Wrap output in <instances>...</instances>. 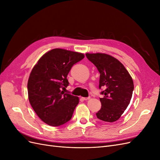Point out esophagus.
I'll return each instance as SVG.
<instances>
[{"instance_id": "34e87169", "label": "esophagus", "mask_w": 160, "mask_h": 160, "mask_svg": "<svg viewBox=\"0 0 160 160\" xmlns=\"http://www.w3.org/2000/svg\"><path fill=\"white\" fill-rule=\"evenodd\" d=\"M90 97H88V98H81V99H83V100H85V101H87V100H89V99H90Z\"/></svg>"}]
</instances>
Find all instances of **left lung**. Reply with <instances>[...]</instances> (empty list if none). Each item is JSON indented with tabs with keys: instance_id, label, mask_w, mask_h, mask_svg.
Here are the masks:
<instances>
[{
	"instance_id": "left-lung-1",
	"label": "left lung",
	"mask_w": 160,
	"mask_h": 160,
	"mask_svg": "<svg viewBox=\"0 0 160 160\" xmlns=\"http://www.w3.org/2000/svg\"><path fill=\"white\" fill-rule=\"evenodd\" d=\"M86 57L95 65L100 73L99 85L103 95L99 98L101 108L96 113L105 122L118 120L127 109L134 89L133 82L123 65L115 57L105 53H87Z\"/></svg>"
}]
</instances>
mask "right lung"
<instances>
[{
  "instance_id": "1",
  "label": "right lung",
  "mask_w": 160,
  "mask_h": 160,
  "mask_svg": "<svg viewBox=\"0 0 160 160\" xmlns=\"http://www.w3.org/2000/svg\"><path fill=\"white\" fill-rule=\"evenodd\" d=\"M83 58V53L54 49L34 66L27 83L28 100L43 122L57 127L71 119L79 98L61 89L69 85L67 77L72 65Z\"/></svg>"
}]
</instances>
